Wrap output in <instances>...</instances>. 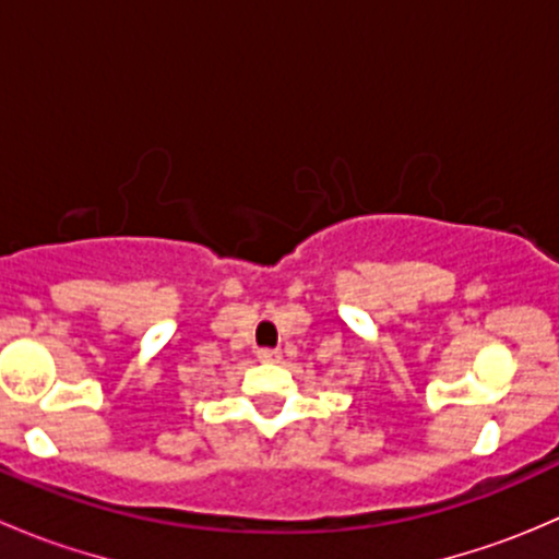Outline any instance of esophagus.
I'll return each mask as SVG.
<instances>
[{
    "mask_svg": "<svg viewBox=\"0 0 559 559\" xmlns=\"http://www.w3.org/2000/svg\"><path fill=\"white\" fill-rule=\"evenodd\" d=\"M257 357L262 359V362H278L281 352H278V348H259Z\"/></svg>",
    "mask_w": 559,
    "mask_h": 559,
    "instance_id": "34e87169",
    "label": "esophagus"
}]
</instances>
